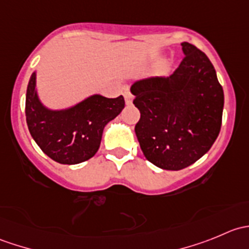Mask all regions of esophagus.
<instances>
[{"label":"esophagus","instance_id":"esophagus-1","mask_svg":"<svg viewBox=\"0 0 249 249\" xmlns=\"http://www.w3.org/2000/svg\"><path fill=\"white\" fill-rule=\"evenodd\" d=\"M124 96H125V102H126V105H131L132 100H134V96H132L129 91H125Z\"/></svg>","mask_w":249,"mask_h":249}]
</instances>
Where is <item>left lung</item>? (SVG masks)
<instances>
[{"label": "left lung", "mask_w": 249, "mask_h": 249, "mask_svg": "<svg viewBox=\"0 0 249 249\" xmlns=\"http://www.w3.org/2000/svg\"><path fill=\"white\" fill-rule=\"evenodd\" d=\"M170 77L131 87L141 118L135 126L145 159L164 170L185 169L210 150L222 126L224 92L205 53L188 42Z\"/></svg>", "instance_id": "1"}]
</instances>
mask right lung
<instances>
[{
  "instance_id": "obj_1",
  "label": "right lung",
  "mask_w": 249,
  "mask_h": 249,
  "mask_svg": "<svg viewBox=\"0 0 249 249\" xmlns=\"http://www.w3.org/2000/svg\"><path fill=\"white\" fill-rule=\"evenodd\" d=\"M124 106L122 95L117 99L92 95L69 109L50 110L38 100L36 73H32L25 114L30 134L42 152L59 164L74 165L96 154L105 126Z\"/></svg>"
}]
</instances>
